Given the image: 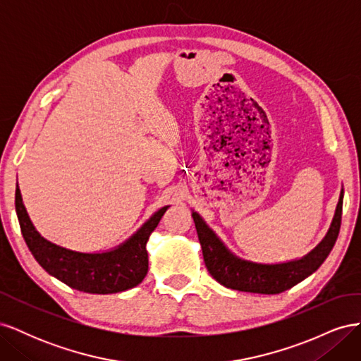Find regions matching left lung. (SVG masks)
<instances>
[{"mask_svg":"<svg viewBox=\"0 0 361 361\" xmlns=\"http://www.w3.org/2000/svg\"><path fill=\"white\" fill-rule=\"evenodd\" d=\"M342 203L343 191L341 192V199H338L330 231L318 247L300 260L277 265L255 264V262L236 257L206 226L203 218L197 212H192L195 231H197L203 251L204 265L209 274L226 288L267 295L285 292L297 285V283L302 281L305 277L313 274L324 264L326 256L330 255L338 236V231H341Z\"/></svg>","mask_w":361,"mask_h":361,"instance_id":"left-lung-1","label":"left lung"}]
</instances>
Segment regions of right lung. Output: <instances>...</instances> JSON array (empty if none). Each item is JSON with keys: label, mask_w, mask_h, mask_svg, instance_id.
Segmentation results:
<instances>
[{"label": "right lung", "mask_w": 361, "mask_h": 361, "mask_svg": "<svg viewBox=\"0 0 361 361\" xmlns=\"http://www.w3.org/2000/svg\"><path fill=\"white\" fill-rule=\"evenodd\" d=\"M15 206L20 232L39 265L72 289L102 295L123 292L143 281L149 268L146 243L169 207H161L137 233L116 250L106 253H80L40 236L25 211L19 187L15 192Z\"/></svg>", "instance_id": "add662e5"}]
</instances>
